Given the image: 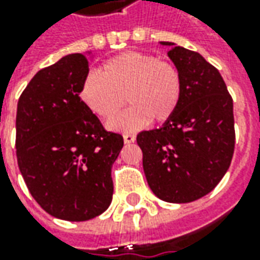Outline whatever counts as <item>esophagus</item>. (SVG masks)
<instances>
[{
    "label": "esophagus",
    "instance_id": "obj_1",
    "mask_svg": "<svg viewBox=\"0 0 260 260\" xmlns=\"http://www.w3.org/2000/svg\"><path fill=\"white\" fill-rule=\"evenodd\" d=\"M136 141L135 135H132V134H125L124 135V142L126 145H129V143H134Z\"/></svg>",
    "mask_w": 260,
    "mask_h": 260
}]
</instances>
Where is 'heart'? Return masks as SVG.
I'll list each match as a JSON object with an SVG mask.
<instances>
[{
    "label": "heart",
    "instance_id": "obj_1",
    "mask_svg": "<svg viewBox=\"0 0 260 260\" xmlns=\"http://www.w3.org/2000/svg\"><path fill=\"white\" fill-rule=\"evenodd\" d=\"M182 91V75L177 65L153 54L126 51L107 59L100 74L87 75L79 97L91 113L106 121L112 119L125 102H131L132 108L108 124L110 129L131 132L152 119L161 124L173 118Z\"/></svg>",
    "mask_w": 260,
    "mask_h": 260
}]
</instances>
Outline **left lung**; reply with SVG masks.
<instances>
[{"label": "left lung", "instance_id": "1", "mask_svg": "<svg viewBox=\"0 0 260 260\" xmlns=\"http://www.w3.org/2000/svg\"><path fill=\"white\" fill-rule=\"evenodd\" d=\"M169 57L182 75V100L174 117L136 142L153 193L170 203H188L212 192L234 154L233 99L221 75L199 53L174 43Z\"/></svg>", "mask_w": 260, "mask_h": 260}]
</instances>
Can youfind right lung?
<instances>
[{
    "label": "right lung",
    "instance_id": "right-lung-1",
    "mask_svg": "<svg viewBox=\"0 0 260 260\" xmlns=\"http://www.w3.org/2000/svg\"><path fill=\"white\" fill-rule=\"evenodd\" d=\"M89 74L83 54L40 69L16 111V157L35 201L54 217L86 221L113 199L111 167L124 146L80 100Z\"/></svg>",
    "mask_w": 260,
    "mask_h": 260
}]
</instances>
